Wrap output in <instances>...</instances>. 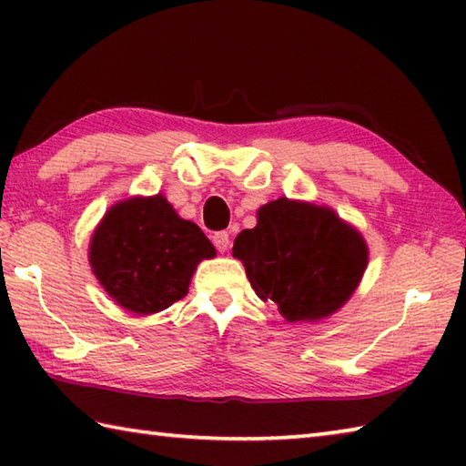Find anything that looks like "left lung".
Returning a JSON list of instances; mask_svg holds the SVG:
<instances>
[{
    "instance_id": "8db88e82",
    "label": "left lung",
    "mask_w": 466,
    "mask_h": 466,
    "mask_svg": "<svg viewBox=\"0 0 466 466\" xmlns=\"http://www.w3.org/2000/svg\"><path fill=\"white\" fill-rule=\"evenodd\" d=\"M216 248L164 195L113 205L90 240L92 271L106 294L136 314L167 310L188 291L193 273Z\"/></svg>"
}]
</instances>
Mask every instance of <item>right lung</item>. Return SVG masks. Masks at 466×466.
<instances>
[{
    "instance_id": "right-lung-1",
    "label": "right lung",
    "mask_w": 466,
    "mask_h": 466,
    "mask_svg": "<svg viewBox=\"0 0 466 466\" xmlns=\"http://www.w3.org/2000/svg\"><path fill=\"white\" fill-rule=\"evenodd\" d=\"M257 226L234 240L252 289L289 322L329 317L351 298L366 271L361 236L333 211L310 203L263 205Z\"/></svg>"
}]
</instances>
